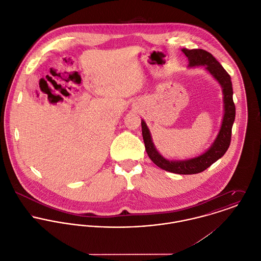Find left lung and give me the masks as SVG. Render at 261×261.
Instances as JSON below:
<instances>
[{"label":"left lung","instance_id":"obj_1","mask_svg":"<svg viewBox=\"0 0 261 261\" xmlns=\"http://www.w3.org/2000/svg\"><path fill=\"white\" fill-rule=\"evenodd\" d=\"M182 51L188 57L190 61V66L204 65L205 68L218 80L223 88L225 113L219 135L212 147L203 154L187 161L173 162L166 160L158 152L151 142L149 128L144 120H142V133L148 155L158 167L175 174L192 175L205 171L213 163L219 160L229 148L231 142L232 125L235 119V105L233 101V88L231 77L222 67V65L215 59V57L211 53L203 49L190 50L184 48Z\"/></svg>","mask_w":261,"mask_h":261}]
</instances>
